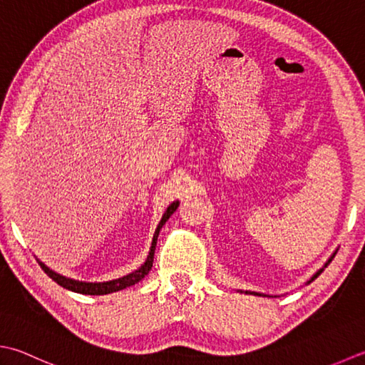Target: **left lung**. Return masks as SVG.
Listing matches in <instances>:
<instances>
[{
    "label": "left lung",
    "mask_w": 365,
    "mask_h": 365,
    "mask_svg": "<svg viewBox=\"0 0 365 365\" xmlns=\"http://www.w3.org/2000/svg\"><path fill=\"white\" fill-rule=\"evenodd\" d=\"M334 256H335V253H334V255L331 256V258H329V259H327V262L324 264V267H327V266H329V262H331V261L334 259ZM324 267H323V269H319V270H318V272H317L315 275H313V277L310 278V280H309V283H310V282H313V280H315V278H318V275H319L321 272H323V270H324ZM245 294H256V296H261V294H259V292H255V291H245Z\"/></svg>",
    "instance_id": "left-lung-1"
}]
</instances>
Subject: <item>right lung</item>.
<instances>
[{
  "label": "right lung",
  "mask_w": 365,
  "mask_h": 365,
  "mask_svg": "<svg viewBox=\"0 0 365 365\" xmlns=\"http://www.w3.org/2000/svg\"><path fill=\"white\" fill-rule=\"evenodd\" d=\"M178 207V202H173L169 207L168 210L164 212V215L160 221L158 227H156V231L153 234V240H152V247H150V252H148V256L145 262L142 264V266L134 270V272L128 274L125 277L121 278H117V280H110V282H103V283H88V282H78V280H73V278H68V277H63L60 274L53 272L52 269H48L44 262H39V266L42 267V270L52 278L53 282H56L60 284V287L66 288L69 291H74V292H81V294H90V296H103V294H110V292H115V291H120V289H125L128 287H133V284L139 283L142 278H144L145 275H148L150 269H152L153 266V256H155V247H156V240H158V235H160V231L163 225L166 223V221L169 220V217L173 215V213L175 212V209Z\"/></svg>",
  "instance_id": "obj_1"
}]
</instances>
